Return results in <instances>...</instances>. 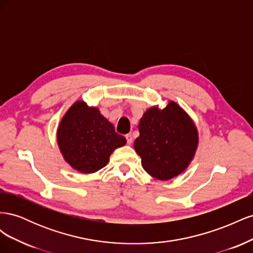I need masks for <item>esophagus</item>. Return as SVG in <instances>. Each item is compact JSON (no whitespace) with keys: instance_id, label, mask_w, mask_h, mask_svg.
Masks as SVG:
<instances>
[{"instance_id":"1","label":"esophagus","mask_w":253,"mask_h":253,"mask_svg":"<svg viewBox=\"0 0 253 253\" xmlns=\"http://www.w3.org/2000/svg\"><path fill=\"white\" fill-rule=\"evenodd\" d=\"M126 142L127 144L131 145L132 142H133V137H132V134H126Z\"/></svg>"}]
</instances>
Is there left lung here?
Here are the masks:
<instances>
[{
	"label": "left lung",
	"mask_w": 253,
	"mask_h": 253,
	"mask_svg": "<svg viewBox=\"0 0 253 253\" xmlns=\"http://www.w3.org/2000/svg\"><path fill=\"white\" fill-rule=\"evenodd\" d=\"M134 149L152 177L169 180L189 167L198 147L194 121L182 108L169 101L165 109L152 106L142 115Z\"/></svg>",
	"instance_id": "left-lung-1"
}]
</instances>
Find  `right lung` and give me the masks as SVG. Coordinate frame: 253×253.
I'll list each match as a JSON object with an SVG mask.
<instances>
[{
	"mask_svg": "<svg viewBox=\"0 0 253 253\" xmlns=\"http://www.w3.org/2000/svg\"><path fill=\"white\" fill-rule=\"evenodd\" d=\"M61 154L73 169L90 174L108 165L112 153L126 139L115 132L99 109L76 101L61 119L57 129Z\"/></svg>",
	"mask_w": 253,
	"mask_h": 253,
	"instance_id": "right-lung-1",
	"label": "right lung"
}]
</instances>
